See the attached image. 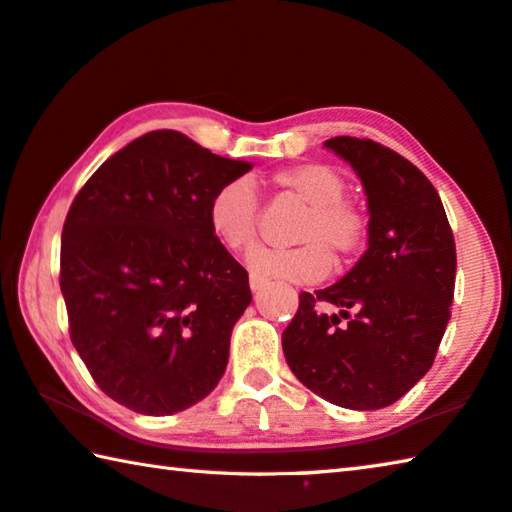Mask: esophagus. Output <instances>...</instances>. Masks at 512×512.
<instances>
[{"instance_id": "obj_1", "label": "esophagus", "mask_w": 512, "mask_h": 512, "mask_svg": "<svg viewBox=\"0 0 512 512\" xmlns=\"http://www.w3.org/2000/svg\"><path fill=\"white\" fill-rule=\"evenodd\" d=\"M265 279H263V276H258V274H251L249 276V288L251 290H254V292H258V290H263L265 288Z\"/></svg>"}]
</instances>
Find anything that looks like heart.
<instances>
[{"instance_id": "obj_1", "label": "heart", "mask_w": 512, "mask_h": 512, "mask_svg": "<svg viewBox=\"0 0 512 512\" xmlns=\"http://www.w3.org/2000/svg\"><path fill=\"white\" fill-rule=\"evenodd\" d=\"M283 192L308 206L297 229L299 249H258L247 258L249 270L265 279L297 283L320 281L331 270V254L347 258L365 240L367 220L345 199L347 181L331 165L304 163L274 174ZM208 226L229 251H249L258 240V192L249 179H233L208 201Z\"/></svg>"}]
</instances>
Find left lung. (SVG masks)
<instances>
[{"instance_id": "left-lung-1", "label": "left lung", "mask_w": 512, "mask_h": 512, "mask_svg": "<svg viewBox=\"0 0 512 512\" xmlns=\"http://www.w3.org/2000/svg\"><path fill=\"white\" fill-rule=\"evenodd\" d=\"M324 147L363 183L367 251L338 283L301 292L295 320L283 331V354L315 395L376 410L395 404L431 370L451 317L456 242L438 190L404 156L349 136Z\"/></svg>"}]
</instances>
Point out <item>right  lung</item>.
Here are the masks:
<instances>
[{"label": "right lung", "instance_id": "right-lung-1", "mask_svg": "<svg viewBox=\"0 0 512 512\" xmlns=\"http://www.w3.org/2000/svg\"><path fill=\"white\" fill-rule=\"evenodd\" d=\"M249 170L161 129L113 154L74 197L61 236L70 338L117 404L174 415L220 383L251 290L208 226V201Z\"/></svg>", "mask_w": 512, "mask_h": 512}]
</instances>
